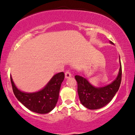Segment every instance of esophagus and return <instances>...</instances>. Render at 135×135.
I'll use <instances>...</instances> for the list:
<instances>
[{"label": "esophagus", "instance_id": "34e87169", "mask_svg": "<svg viewBox=\"0 0 135 135\" xmlns=\"http://www.w3.org/2000/svg\"><path fill=\"white\" fill-rule=\"evenodd\" d=\"M65 78H70L71 76V73L69 71H66L65 73Z\"/></svg>", "mask_w": 135, "mask_h": 135}]
</instances>
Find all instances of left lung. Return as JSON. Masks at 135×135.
Here are the masks:
<instances>
[{"mask_svg":"<svg viewBox=\"0 0 135 135\" xmlns=\"http://www.w3.org/2000/svg\"><path fill=\"white\" fill-rule=\"evenodd\" d=\"M110 43L113 44L111 41ZM119 61L120 69L117 78L111 83L102 87H95L84 77L75 75L78 84V94L82 105L89 109L95 110L102 108L111 101L121 83L122 65Z\"/></svg>","mask_w":135,"mask_h":135,"instance_id":"8db88e82","label":"left lung"}]
</instances>
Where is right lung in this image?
Masks as SVG:
<instances>
[{
  "label": "right lung",
  "instance_id": "obj_1",
  "mask_svg": "<svg viewBox=\"0 0 135 135\" xmlns=\"http://www.w3.org/2000/svg\"><path fill=\"white\" fill-rule=\"evenodd\" d=\"M64 78V72L57 73L42 89L34 93L23 92L18 89L12 76H10V81L14 94L23 105L32 112L44 114L52 110L56 105Z\"/></svg>",
  "mask_w": 135,
  "mask_h": 135
}]
</instances>
